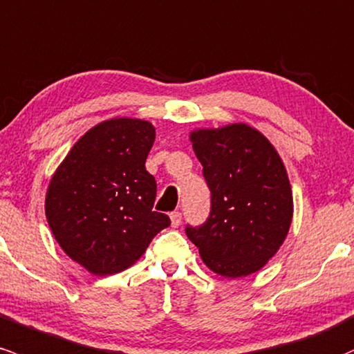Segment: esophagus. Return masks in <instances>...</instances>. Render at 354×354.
<instances>
[{
  "instance_id": "esophagus-1",
  "label": "esophagus",
  "mask_w": 354,
  "mask_h": 354,
  "mask_svg": "<svg viewBox=\"0 0 354 354\" xmlns=\"http://www.w3.org/2000/svg\"><path fill=\"white\" fill-rule=\"evenodd\" d=\"M169 218H171V225H173V227H178V225L181 223V218H183V215H181V212H171V215H169Z\"/></svg>"
}]
</instances>
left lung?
<instances>
[{
    "label": "left lung",
    "instance_id": "1",
    "mask_svg": "<svg viewBox=\"0 0 354 354\" xmlns=\"http://www.w3.org/2000/svg\"><path fill=\"white\" fill-rule=\"evenodd\" d=\"M209 188V215L186 225L203 262L225 277L266 266L289 232L292 193L284 162L259 131L245 124L192 134Z\"/></svg>",
    "mask_w": 354,
    "mask_h": 354
}]
</instances>
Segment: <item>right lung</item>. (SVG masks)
Instances as JSON below:
<instances>
[{"label":"right lung","instance_id":"1","mask_svg":"<svg viewBox=\"0 0 354 354\" xmlns=\"http://www.w3.org/2000/svg\"><path fill=\"white\" fill-rule=\"evenodd\" d=\"M153 124L111 119L85 133L53 174L45 200L65 254L95 275L127 269L171 220L154 212L156 180L146 171Z\"/></svg>","mask_w":354,"mask_h":354}]
</instances>
